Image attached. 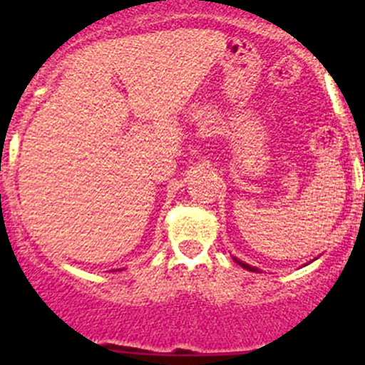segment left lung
I'll return each mask as SVG.
<instances>
[{"instance_id":"8db88e82","label":"left lung","mask_w":365,"mask_h":365,"mask_svg":"<svg viewBox=\"0 0 365 365\" xmlns=\"http://www.w3.org/2000/svg\"><path fill=\"white\" fill-rule=\"evenodd\" d=\"M233 259H235V262H237V264H240V266L244 267V269H247V271H252V273H259V269H257V267H254V266H249V264H245V262L238 261L237 257H233Z\"/></svg>"}]
</instances>
